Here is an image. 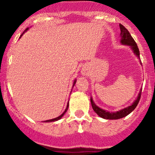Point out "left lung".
<instances>
[{
    "mask_svg": "<svg viewBox=\"0 0 155 155\" xmlns=\"http://www.w3.org/2000/svg\"><path fill=\"white\" fill-rule=\"evenodd\" d=\"M119 27L120 30H121V43L124 45H127V46H130L132 49L134 50V53L138 56V58H140V50H139V48L138 46H137V44L135 42V40H134V38H133L132 37H131L129 31H127V29L124 25H122L121 24H119ZM141 94L142 90H140V94H139L138 95V97H137V99L134 101V103L132 105L116 112H107V111H105L104 110V109L97 107V106L95 105L94 103V101H92L91 98V104L92 108H93L94 111L100 117H101V118H106V119H119V118H124V117L129 115L132 111H134V109H135V108L137 107L139 102H140V97H141Z\"/></svg>",
    "mask_w": 155,
    "mask_h": 155,
    "instance_id": "left-lung-1",
    "label": "left lung"
}]
</instances>
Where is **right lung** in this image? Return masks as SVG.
Here are the masks:
<instances>
[{
	"label": "right lung",
	"instance_id": "right-lung-1",
	"mask_svg": "<svg viewBox=\"0 0 155 155\" xmlns=\"http://www.w3.org/2000/svg\"><path fill=\"white\" fill-rule=\"evenodd\" d=\"M27 30H28V28L26 29L25 31H27ZM21 36H22V34H21ZM75 83H76V81H75V82H74V84H75ZM68 104H69V103H68ZM68 104V106H67V108H66V109H65V111H64V112H63V113L61 114V115H60V116H58V118H53V119H51V120H47V121H45L44 122H51V121H58V120L61 119V118L62 117H63V115H64V113H65V112H67V110H68V107H69V104Z\"/></svg>",
	"mask_w": 155,
	"mask_h": 155
}]
</instances>
